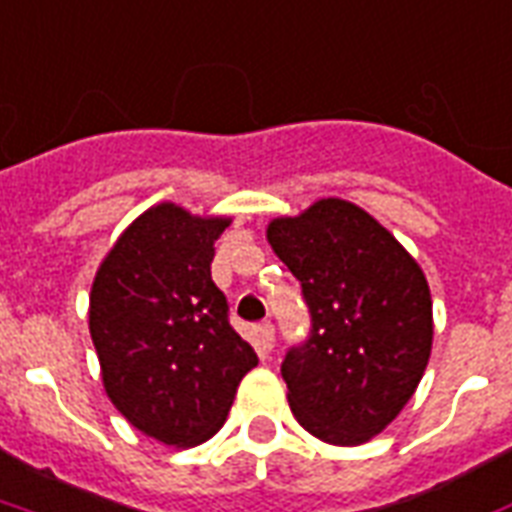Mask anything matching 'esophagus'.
Listing matches in <instances>:
<instances>
[{"instance_id":"34e87169","label":"esophagus","mask_w":512,"mask_h":512,"mask_svg":"<svg viewBox=\"0 0 512 512\" xmlns=\"http://www.w3.org/2000/svg\"><path fill=\"white\" fill-rule=\"evenodd\" d=\"M274 342H276V336H274V325L268 323H257L255 325V344H257V350L263 352H271L274 350Z\"/></svg>"}]
</instances>
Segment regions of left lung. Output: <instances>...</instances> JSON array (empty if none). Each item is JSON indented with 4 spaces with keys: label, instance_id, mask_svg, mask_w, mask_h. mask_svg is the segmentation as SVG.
Listing matches in <instances>:
<instances>
[{
    "label": "left lung",
    "instance_id": "obj_1",
    "mask_svg": "<svg viewBox=\"0 0 512 512\" xmlns=\"http://www.w3.org/2000/svg\"><path fill=\"white\" fill-rule=\"evenodd\" d=\"M268 244L301 282L312 317L309 339L282 361L295 420L331 445L377 437L429 363L426 276L372 214L339 198L274 219Z\"/></svg>",
    "mask_w": 512,
    "mask_h": 512
}]
</instances>
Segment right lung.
Listing matches in <instances>:
<instances>
[{
    "instance_id": "add662e5",
    "label": "right lung",
    "mask_w": 512,
    "mask_h": 512,
    "mask_svg": "<svg viewBox=\"0 0 512 512\" xmlns=\"http://www.w3.org/2000/svg\"><path fill=\"white\" fill-rule=\"evenodd\" d=\"M227 217L176 203L143 211L94 276L89 331L102 385L132 426L165 445H200L222 429L238 382L257 366L211 279Z\"/></svg>"
}]
</instances>
